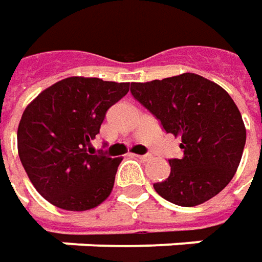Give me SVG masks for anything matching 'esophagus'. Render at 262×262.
<instances>
[{
    "label": "esophagus",
    "mask_w": 262,
    "mask_h": 262,
    "mask_svg": "<svg viewBox=\"0 0 262 262\" xmlns=\"http://www.w3.org/2000/svg\"><path fill=\"white\" fill-rule=\"evenodd\" d=\"M137 157H138V159H141V160H150V159H151L150 155H137Z\"/></svg>",
    "instance_id": "34e87169"
}]
</instances>
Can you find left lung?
I'll use <instances>...</instances> for the list:
<instances>
[{
	"mask_svg": "<svg viewBox=\"0 0 262 262\" xmlns=\"http://www.w3.org/2000/svg\"><path fill=\"white\" fill-rule=\"evenodd\" d=\"M131 93L160 119L166 133L181 138V159H170V175L155 184L160 196L194 207L217 195L241 163L247 129L236 103L211 80L184 73L131 83Z\"/></svg>",
	"mask_w": 262,
	"mask_h": 262,
	"instance_id": "8db88e82",
	"label": "left lung"
}]
</instances>
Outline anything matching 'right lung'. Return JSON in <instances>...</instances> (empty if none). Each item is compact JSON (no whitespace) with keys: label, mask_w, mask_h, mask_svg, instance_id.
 Wrapping results in <instances>:
<instances>
[{"label":"right lung","mask_w":262,"mask_h":262,"mask_svg":"<svg viewBox=\"0 0 262 262\" xmlns=\"http://www.w3.org/2000/svg\"><path fill=\"white\" fill-rule=\"evenodd\" d=\"M129 83L68 77L26 106L17 129L21 165L36 191L58 208L86 211L111 195L122 157L90 151L106 111Z\"/></svg>","instance_id":"1"}]
</instances>
